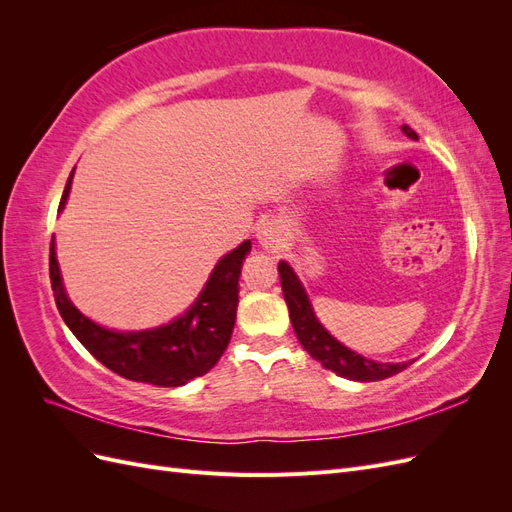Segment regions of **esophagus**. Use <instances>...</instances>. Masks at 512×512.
I'll list each match as a JSON object with an SVG mask.
<instances>
[{
	"label": "esophagus",
	"mask_w": 512,
	"mask_h": 512,
	"mask_svg": "<svg viewBox=\"0 0 512 512\" xmlns=\"http://www.w3.org/2000/svg\"><path fill=\"white\" fill-rule=\"evenodd\" d=\"M256 239L262 247H267V250H277V247H282L284 243V235H282V228L277 226L275 222H262L256 230Z\"/></svg>",
	"instance_id": "34e87169"
}]
</instances>
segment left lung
Segmentation results:
<instances>
[{
  "label": "left lung",
  "mask_w": 512,
  "mask_h": 512,
  "mask_svg": "<svg viewBox=\"0 0 512 512\" xmlns=\"http://www.w3.org/2000/svg\"><path fill=\"white\" fill-rule=\"evenodd\" d=\"M401 130H404L410 138H418L410 126H401ZM277 271H280V282H282L284 299L290 312L292 329L297 333L301 346L312 354L318 363H322L324 369H331L337 376L348 378V380L376 382V380L391 378L399 374V371H404L410 363H414V361L376 363L339 344L335 337H331L327 331H324V327L314 316V309L307 301V294L299 284L297 275H294L292 269L288 267V262H280V265H277Z\"/></svg>",
  "instance_id": "1"
}]
</instances>
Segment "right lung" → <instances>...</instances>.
Masks as SVG:
<instances>
[{
  "label": "right lung",
  "instance_id": "right-lung-1",
  "mask_svg": "<svg viewBox=\"0 0 512 512\" xmlns=\"http://www.w3.org/2000/svg\"><path fill=\"white\" fill-rule=\"evenodd\" d=\"M70 183L72 175L61 196L59 211L68 200ZM250 250L252 243L245 241L226 254L215 265L207 286L188 309V314L153 331L117 333L85 318L66 297L53 241L49 256L51 288L61 318L104 367L134 382L181 386L207 374L224 354L237 318L241 262Z\"/></svg>",
  "mask_w": 512,
  "mask_h": 512
}]
</instances>
